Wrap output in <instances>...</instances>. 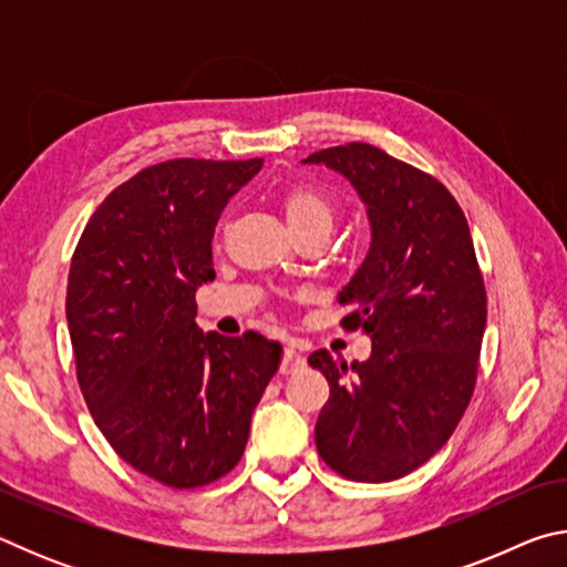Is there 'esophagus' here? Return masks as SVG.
<instances>
[{"instance_id": "34e87169", "label": "esophagus", "mask_w": 567, "mask_h": 567, "mask_svg": "<svg viewBox=\"0 0 567 567\" xmlns=\"http://www.w3.org/2000/svg\"><path fill=\"white\" fill-rule=\"evenodd\" d=\"M302 364H305L302 352L297 350L295 344H287V348L282 350V362H280V372H282V375H290V372L300 370Z\"/></svg>"}]
</instances>
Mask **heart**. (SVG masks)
I'll return each instance as SVG.
<instances>
[{
  "instance_id": "heart-1",
  "label": "heart",
  "mask_w": 567,
  "mask_h": 567,
  "mask_svg": "<svg viewBox=\"0 0 567 567\" xmlns=\"http://www.w3.org/2000/svg\"><path fill=\"white\" fill-rule=\"evenodd\" d=\"M280 207L285 213L287 225L300 237L307 233H330L338 205L330 197L328 189H322L315 182H295L280 192Z\"/></svg>"
}]
</instances>
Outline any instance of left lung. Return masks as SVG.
<instances>
[{
	"label": "left lung",
	"mask_w": 567,
	"mask_h": 567,
	"mask_svg": "<svg viewBox=\"0 0 567 567\" xmlns=\"http://www.w3.org/2000/svg\"><path fill=\"white\" fill-rule=\"evenodd\" d=\"M358 189L370 252L342 287L344 330L370 334L364 362L328 350L307 362L330 385L315 443L334 473L390 483L455 433L475 390L487 297L467 219L443 182L368 142L315 152Z\"/></svg>",
	"instance_id": "8db88e82"
}]
</instances>
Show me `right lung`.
Returning <instances> with one entry per match:
<instances>
[{
	"mask_svg": "<svg viewBox=\"0 0 567 567\" xmlns=\"http://www.w3.org/2000/svg\"><path fill=\"white\" fill-rule=\"evenodd\" d=\"M262 159H167L112 189L76 243L66 322L76 380L124 463L177 491L215 483L245 453L282 348L197 328L213 237Z\"/></svg>",
	"mask_w": 567,
	"mask_h": 567,
	"instance_id": "add662e5",
	"label": "right lung"
}]
</instances>
